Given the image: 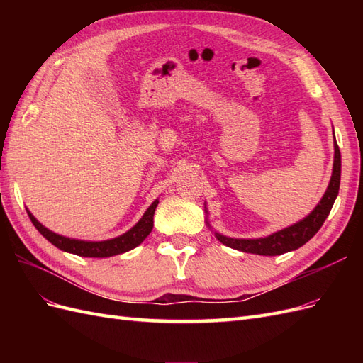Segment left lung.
<instances>
[{
    "mask_svg": "<svg viewBox=\"0 0 363 363\" xmlns=\"http://www.w3.org/2000/svg\"><path fill=\"white\" fill-rule=\"evenodd\" d=\"M335 136V131H333ZM335 147V159H333V171H332V177L330 183L327 186V191L324 192L321 201L316 204L313 211L303 218L301 221L295 223L286 228H281L279 232L272 233L265 238H257V239H236V238H228L221 233L215 232L212 225H207L211 230H213L215 238L219 240V242L235 248L244 252H251V255H259V256H279L283 255V252L294 251L296 248L303 247L307 240L312 239L318 230L321 228L324 224L325 218L330 213L333 203L337 196L339 192V184H340V152L339 147L336 144V139L333 142ZM204 211L208 215L207 208L204 206Z\"/></svg>",
    "mask_w": 363,
    "mask_h": 363,
    "instance_id": "obj_1",
    "label": "left lung"
}]
</instances>
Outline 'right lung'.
Instances as JSON below:
<instances>
[{
  "mask_svg": "<svg viewBox=\"0 0 363 363\" xmlns=\"http://www.w3.org/2000/svg\"><path fill=\"white\" fill-rule=\"evenodd\" d=\"M157 204H159V199L151 203V206L147 208L145 213L142 215V218L128 230V232L107 240H82V239H74V238L57 235L51 232V230L47 228L45 225H42L38 219L33 216V213L28 211V208H27V213L31 219L33 225L38 228V232L59 250L71 252V255L82 256V257H112L116 255H123V252L133 250L144 242V239L151 233L152 225H155L152 224V216H155Z\"/></svg>",
  "mask_w": 363,
  "mask_h": 363,
  "instance_id": "add662e5",
  "label": "right lung"
}]
</instances>
